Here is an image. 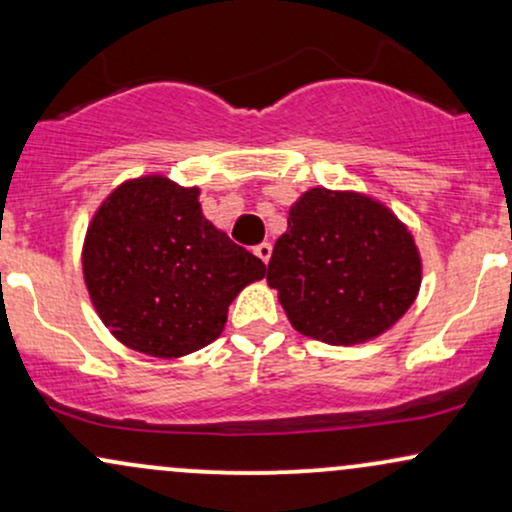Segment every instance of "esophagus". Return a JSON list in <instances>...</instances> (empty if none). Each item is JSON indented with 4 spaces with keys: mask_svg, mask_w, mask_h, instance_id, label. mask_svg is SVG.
<instances>
[{
    "mask_svg": "<svg viewBox=\"0 0 512 512\" xmlns=\"http://www.w3.org/2000/svg\"><path fill=\"white\" fill-rule=\"evenodd\" d=\"M255 255L260 257V260H262L264 264H267L269 257H272V243H260V245H257Z\"/></svg>",
    "mask_w": 512,
    "mask_h": 512,
    "instance_id": "obj_1",
    "label": "esophagus"
}]
</instances>
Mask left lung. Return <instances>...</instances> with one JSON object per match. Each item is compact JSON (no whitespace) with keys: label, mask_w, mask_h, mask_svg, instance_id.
Returning <instances> with one entry per match:
<instances>
[{"label":"left lung","mask_w":512,"mask_h":512,"mask_svg":"<svg viewBox=\"0 0 512 512\" xmlns=\"http://www.w3.org/2000/svg\"><path fill=\"white\" fill-rule=\"evenodd\" d=\"M267 283L298 334L357 346L410 310L422 286V257L408 226L377 197L310 188L288 212Z\"/></svg>","instance_id":"1"}]
</instances>
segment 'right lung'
Here are the masks:
<instances>
[{
  "mask_svg": "<svg viewBox=\"0 0 512 512\" xmlns=\"http://www.w3.org/2000/svg\"><path fill=\"white\" fill-rule=\"evenodd\" d=\"M80 264L109 334L162 360L217 341L233 298L267 274L202 214L200 188L162 174L128 178L104 197Z\"/></svg>",
  "mask_w": 512,
  "mask_h": 512,
  "instance_id": "right-lung-1",
  "label": "right lung"
}]
</instances>
